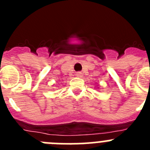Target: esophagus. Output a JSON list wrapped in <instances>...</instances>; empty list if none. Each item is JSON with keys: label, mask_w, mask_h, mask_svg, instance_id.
Wrapping results in <instances>:
<instances>
[{"label": "esophagus", "mask_w": 150, "mask_h": 150, "mask_svg": "<svg viewBox=\"0 0 150 150\" xmlns=\"http://www.w3.org/2000/svg\"><path fill=\"white\" fill-rule=\"evenodd\" d=\"M76 76H80V74H76Z\"/></svg>", "instance_id": "esophagus-1"}]
</instances>
